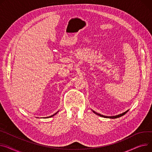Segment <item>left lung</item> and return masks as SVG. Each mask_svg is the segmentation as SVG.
I'll use <instances>...</instances> for the list:
<instances>
[{
	"mask_svg": "<svg viewBox=\"0 0 152 152\" xmlns=\"http://www.w3.org/2000/svg\"><path fill=\"white\" fill-rule=\"evenodd\" d=\"M128 110L126 111V112H125V113H122V114H119V115H115V116H110V117H108V116H104V115H101V114H98V113H95V111H94V113L95 114H96V115H99V116H101V117H105V118H117L123 116L124 115H125V114L128 112Z\"/></svg>",
	"mask_w": 152,
	"mask_h": 152,
	"instance_id": "1",
	"label": "left lung"
}]
</instances>
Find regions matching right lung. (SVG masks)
Segmentation results:
<instances>
[{
  "mask_svg": "<svg viewBox=\"0 0 152 152\" xmlns=\"http://www.w3.org/2000/svg\"><path fill=\"white\" fill-rule=\"evenodd\" d=\"M57 113H56V114H54V115H51V116H50V117H47V118H49V117H53V116H54V115H56V114H57Z\"/></svg>",
  "mask_w": 152,
  "mask_h": 152,
  "instance_id": "add662e5",
  "label": "right lung"
}]
</instances>
